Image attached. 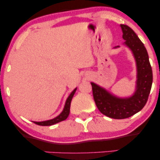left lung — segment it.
I'll list each match as a JSON object with an SVG mask.
<instances>
[{"instance_id": "obj_1", "label": "left lung", "mask_w": 160, "mask_h": 160, "mask_svg": "<svg viewBox=\"0 0 160 160\" xmlns=\"http://www.w3.org/2000/svg\"><path fill=\"white\" fill-rule=\"evenodd\" d=\"M125 44L132 50L137 66L136 89L128 98H118L105 89L91 82L95 104L99 111L113 119H126L138 113L148 102L152 82L153 72L147 49L135 32L126 25H120ZM119 47H115L117 48Z\"/></svg>"}]
</instances>
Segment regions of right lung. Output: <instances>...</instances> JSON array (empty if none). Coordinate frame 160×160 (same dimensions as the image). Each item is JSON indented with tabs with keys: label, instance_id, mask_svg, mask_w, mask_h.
<instances>
[{
	"label": "right lung",
	"instance_id": "obj_1",
	"mask_svg": "<svg viewBox=\"0 0 160 160\" xmlns=\"http://www.w3.org/2000/svg\"><path fill=\"white\" fill-rule=\"evenodd\" d=\"M77 90V88L74 89V90L72 91V92L70 94L68 98L66 100L65 108H64L63 111L58 117H55L54 119H52V120H49L47 121H42V122H34V123L37 125H39V126H52V125H54L56 123H58V122H62V121L66 120L68 117L69 113H70V107H71V100H72L73 96H74L75 92Z\"/></svg>",
	"mask_w": 160,
	"mask_h": 160
}]
</instances>
